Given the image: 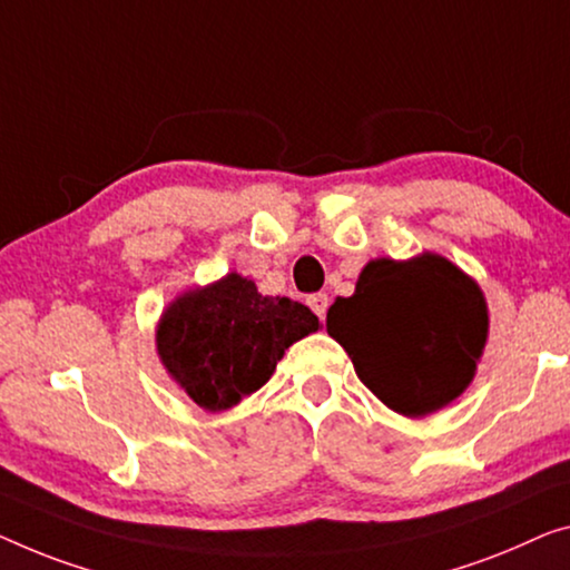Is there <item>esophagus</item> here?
Listing matches in <instances>:
<instances>
[{
    "label": "esophagus",
    "instance_id": "34e87169",
    "mask_svg": "<svg viewBox=\"0 0 570 570\" xmlns=\"http://www.w3.org/2000/svg\"><path fill=\"white\" fill-rule=\"evenodd\" d=\"M307 304L312 307V312L317 314L320 320H325V314H327V304H330V299H327V294H312V296H307Z\"/></svg>",
    "mask_w": 570,
    "mask_h": 570
}]
</instances>
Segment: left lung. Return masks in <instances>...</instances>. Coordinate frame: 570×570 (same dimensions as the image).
Returning <instances> with one entry per match:
<instances>
[{
    "label": "left lung",
    "instance_id": "obj_1",
    "mask_svg": "<svg viewBox=\"0 0 570 570\" xmlns=\"http://www.w3.org/2000/svg\"><path fill=\"white\" fill-rule=\"evenodd\" d=\"M327 333L389 410L424 417L461 396L489 335L481 286L438 253L376 258L353 296L327 309Z\"/></svg>",
    "mask_w": 570,
    "mask_h": 570
}]
</instances>
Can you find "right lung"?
Wrapping results in <instances>:
<instances>
[{
	"label": "right lung",
	"mask_w": 570,
	"mask_h": 570,
	"mask_svg": "<svg viewBox=\"0 0 570 570\" xmlns=\"http://www.w3.org/2000/svg\"><path fill=\"white\" fill-rule=\"evenodd\" d=\"M309 307L263 296L240 274L184 292L160 314L158 358L202 410L225 412L258 392L296 340L317 333Z\"/></svg>",
	"instance_id": "obj_1"
}]
</instances>
